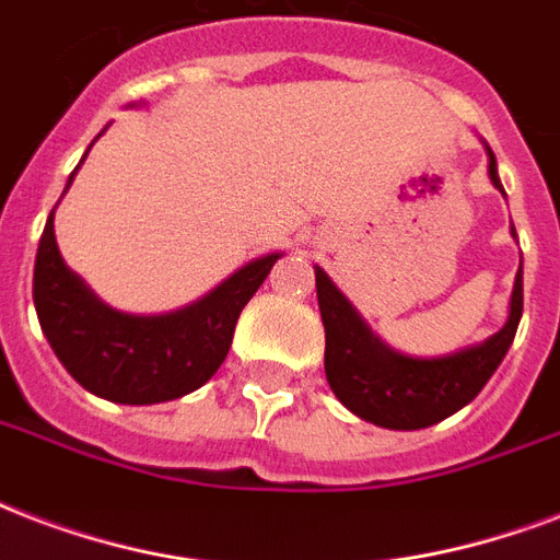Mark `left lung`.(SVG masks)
Masks as SVG:
<instances>
[{
  "label": "left lung",
  "instance_id": "8db88e82",
  "mask_svg": "<svg viewBox=\"0 0 560 560\" xmlns=\"http://www.w3.org/2000/svg\"><path fill=\"white\" fill-rule=\"evenodd\" d=\"M488 175L502 192L497 160L488 149ZM514 231V228H511ZM320 320L327 332L324 371L332 394L362 420L385 429H427L474 400L509 353L523 315V262H520L505 327L476 348L441 359L394 353L371 336L348 298L315 268Z\"/></svg>",
  "mask_w": 560,
  "mask_h": 560
}]
</instances>
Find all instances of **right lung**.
<instances>
[{"instance_id": "add662e5", "label": "right lung", "mask_w": 560, "mask_h": 560, "mask_svg": "<svg viewBox=\"0 0 560 560\" xmlns=\"http://www.w3.org/2000/svg\"><path fill=\"white\" fill-rule=\"evenodd\" d=\"M277 259L280 254L254 259L186 310L125 315L104 306L63 266L51 210L34 259V306L55 357L86 392L128 406L166 402L201 388L219 371L240 312Z\"/></svg>"}]
</instances>
